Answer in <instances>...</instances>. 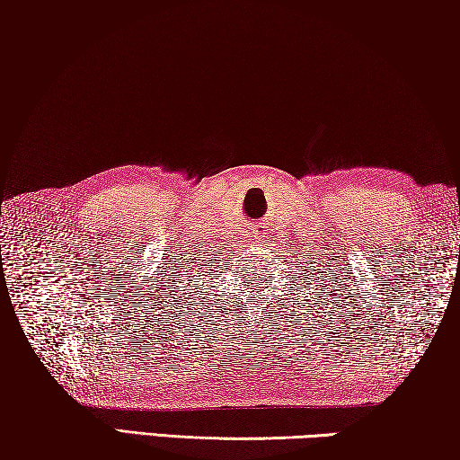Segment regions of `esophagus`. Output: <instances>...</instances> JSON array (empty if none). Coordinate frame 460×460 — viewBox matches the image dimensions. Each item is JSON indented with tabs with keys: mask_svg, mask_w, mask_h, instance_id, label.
<instances>
[{
	"mask_svg": "<svg viewBox=\"0 0 460 460\" xmlns=\"http://www.w3.org/2000/svg\"><path fill=\"white\" fill-rule=\"evenodd\" d=\"M257 238H260V236H257ZM251 241H253V238H251Z\"/></svg>",
	"mask_w": 460,
	"mask_h": 460,
	"instance_id": "esophagus-1",
	"label": "esophagus"
}]
</instances>
